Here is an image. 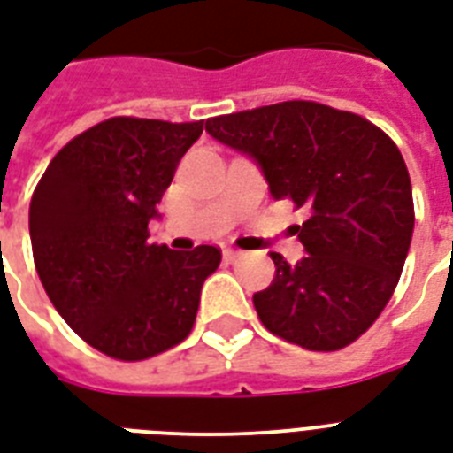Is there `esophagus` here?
<instances>
[{
	"label": "esophagus",
	"mask_w": 453,
	"mask_h": 453,
	"mask_svg": "<svg viewBox=\"0 0 453 453\" xmlns=\"http://www.w3.org/2000/svg\"><path fill=\"white\" fill-rule=\"evenodd\" d=\"M242 257V251H237V250H226L223 251V258H226V261H237V258Z\"/></svg>",
	"instance_id": "obj_1"
}]
</instances>
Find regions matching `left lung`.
Listing matches in <instances>:
<instances>
[{"label": "left lung", "mask_w": 453, "mask_h": 453, "mask_svg": "<svg viewBox=\"0 0 453 453\" xmlns=\"http://www.w3.org/2000/svg\"><path fill=\"white\" fill-rule=\"evenodd\" d=\"M206 133L264 173L273 199H292L306 257L273 251L275 278L254 295L273 334L311 351L361 337L395 292L413 234L402 151L371 120L316 102H280L206 120Z\"/></svg>", "instance_id": "obj_1"}]
</instances>
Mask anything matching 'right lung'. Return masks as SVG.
<instances>
[{
    "label": "right lung",
    "instance_id": "1",
    "mask_svg": "<svg viewBox=\"0 0 453 453\" xmlns=\"http://www.w3.org/2000/svg\"><path fill=\"white\" fill-rule=\"evenodd\" d=\"M202 130L203 120H104L65 144L35 188L27 223L44 292L106 357H157L195 326L220 250L150 244L147 226Z\"/></svg>",
    "mask_w": 453,
    "mask_h": 453
}]
</instances>
